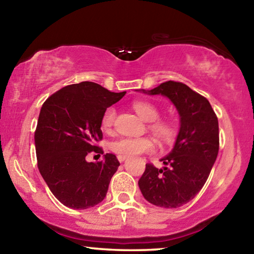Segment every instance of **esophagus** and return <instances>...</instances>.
I'll use <instances>...</instances> for the list:
<instances>
[{
    "instance_id": "obj_1",
    "label": "esophagus",
    "mask_w": 254,
    "mask_h": 254,
    "mask_svg": "<svg viewBox=\"0 0 254 254\" xmlns=\"http://www.w3.org/2000/svg\"><path fill=\"white\" fill-rule=\"evenodd\" d=\"M127 156H122V154H119L118 156V159H119V161L120 162H123V161H126L127 160Z\"/></svg>"
}]
</instances>
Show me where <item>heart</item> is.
Listing matches in <instances>:
<instances>
[{
    "instance_id": "1",
    "label": "heart",
    "mask_w": 254,
    "mask_h": 254,
    "mask_svg": "<svg viewBox=\"0 0 254 254\" xmlns=\"http://www.w3.org/2000/svg\"><path fill=\"white\" fill-rule=\"evenodd\" d=\"M133 109L136 114L145 122H153L151 130L159 139L169 141L175 135L174 126L169 122H156L159 119V110L152 103L147 101H136L133 103ZM117 110L113 106L106 109L102 118L103 130H110L113 127ZM156 145L150 137H120L112 143V150L122 156H139L142 153L152 152Z\"/></svg>"
}]
</instances>
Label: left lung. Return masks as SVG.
I'll return each mask as SVG.
<instances>
[{
    "instance_id": "8db88e82",
    "label": "left lung",
    "mask_w": 254,
    "mask_h": 254,
    "mask_svg": "<svg viewBox=\"0 0 254 254\" xmlns=\"http://www.w3.org/2000/svg\"><path fill=\"white\" fill-rule=\"evenodd\" d=\"M136 91L167 97L179 114L174 147L160 159L165 167L158 169L145 165L139 187L150 204L180 207L198 194L216 161L220 145L217 118L209 102L183 83L168 80L150 91Z\"/></svg>"
}]
</instances>
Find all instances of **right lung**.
Wrapping results in <instances>:
<instances>
[{"label": "right lung", "instance_id": "add662e5", "mask_svg": "<svg viewBox=\"0 0 254 254\" xmlns=\"http://www.w3.org/2000/svg\"><path fill=\"white\" fill-rule=\"evenodd\" d=\"M126 93L81 81L59 89L42 105L34 133L38 168L51 192L67 207L86 209L105 198L120 162L112 153L100 162H88L86 156L103 153L95 145L103 137V114Z\"/></svg>", "mask_w": 254, "mask_h": 254}]
</instances>
